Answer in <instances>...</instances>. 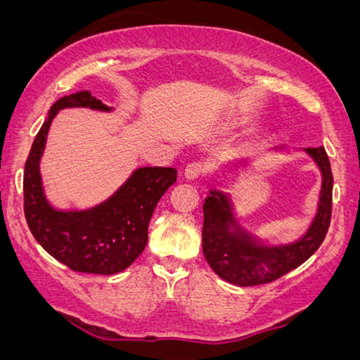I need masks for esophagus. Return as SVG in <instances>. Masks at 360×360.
<instances>
[{"mask_svg":"<svg viewBox=\"0 0 360 360\" xmlns=\"http://www.w3.org/2000/svg\"><path fill=\"white\" fill-rule=\"evenodd\" d=\"M206 170H208V167H206L205 162L193 160L185 167V176H186V179H190V180L191 179H200V176H203L206 174Z\"/></svg>","mask_w":360,"mask_h":360,"instance_id":"obj_1","label":"esophagus"}]
</instances>
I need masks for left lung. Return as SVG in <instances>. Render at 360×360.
<instances>
[{
    "label": "left lung",
    "mask_w": 360,
    "mask_h": 360,
    "mask_svg": "<svg viewBox=\"0 0 360 360\" xmlns=\"http://www.w3.org/2000/svg\"><path fill=\"white\" fill-rule=\"evenodd\" d=\"M304 150L321 169L323 185L316 218L297 243L274 248L257 244L238 229L228 196L221 191H210L203 203V254L221 278L239 287L274 282L302 265L321 245L331 223L333 172L323 146L308 147ZM231 227L235 231H231Z\"/></svg>",
    "instance_id": "1"
}]
</instances>
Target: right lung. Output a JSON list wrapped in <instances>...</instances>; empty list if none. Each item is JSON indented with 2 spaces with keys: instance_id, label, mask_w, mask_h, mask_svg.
<instances>
[{
  "instance_id": "1",
  "label": "right lung",
  "mask_w": 360,
  "mask_h": 360,
  "mask_svg": "<svg viewBox=\"0 0 360 360\" xmlns=\"http://www.w3.org/2000/svg\"><path fill=\"white\" fill-rule=\"evenodd\" d=\"M111 108L82 90L62 96L32 142L24 167V214L39 244L75 272L111 275L134 262L147 244V228L162 195L176 181L172 167H142L105 203L85 211H57L44 196L39 162L53 116L63 108Z\"/></svg>"
}]
</instances>
